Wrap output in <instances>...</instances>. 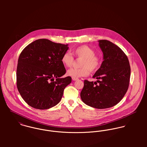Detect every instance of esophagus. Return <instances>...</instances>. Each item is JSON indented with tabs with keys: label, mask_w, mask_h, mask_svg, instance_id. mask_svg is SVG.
Returning a JSON list of instances; mask_svg holds the SVG:
<instances>
[{
	"label": "esophagus",
	"mask_w": 147,
	"mask_h": 147,
	"mask_svg": "<svg viewBox=\"0 0 147 147\" xmlns=\"http://www.w3.org/2000/svg\"><path fill=\"white\" fill-rule=\"evenodd\" d=\"M72 80H74V81H76V80H78V79H77V78H72Z\"/></svg>",
	"instance_id": "1"
}]
</instances>
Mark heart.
<instances>
[{
	"mask_svg": "<svg viewBox=\"0 0 147 147\" xmlns=\"http://www.w3.org/2000/svg\"><path fill=\"white\" fill-rule=\"evenodd\" d=\"M73 54L78 59H82L80 62V68H71L67 72V75L72 78H79L87 76L90 71L94 72L100 67L101 59L94 55L93 49L86 45L80 46L73 50ZM62 63L66 67H71L74 63V58L68 53H65L61 59Z\"/></svg>",
	"mask_w": 147,
	"mask_h": 147,
	"instance_id": "heart-1",
	"label": "heart"
}]
</instances>
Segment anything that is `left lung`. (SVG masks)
<instances>
[{
    "mask_svg": "<svg viewBox=\"0 0 147 147\" xmlns=\"http://www.w3.org/2000/svg\"><path fill=\"white\" fill-rule=\"evenodd\" d=\"M103 62L93 78L84 80L80 97L86 105L96 109H106L119 103L127 91L131 68L127 57L118 46L107 40H99Z\"/></svg>",
    "mask_w": 147,
    "mask_h": 147,
    "instance_id": "8db88e82",
    "label": "left lung"
}]
</instances>
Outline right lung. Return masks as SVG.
I'll list each match as a JSON object with an SVG mask.
<instances>
[{"label": "right lung", "mask_w": 147, "mask_h": 147, "mask_svg": "<svg viewBox=\"0 0 147 147\" xmlns=\"http://www.w3.org/2000/svg\"><path fill=\"white\" fill-rule=\"evenodd\" d=\"M67 45L39 39L29 44L18 59L17 87L23 100L31 107L44 110L57 105L71 78H61L66 72L61 59Z\"/></svg>", "instance_id": "obj_1"}]
</instances>
